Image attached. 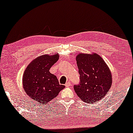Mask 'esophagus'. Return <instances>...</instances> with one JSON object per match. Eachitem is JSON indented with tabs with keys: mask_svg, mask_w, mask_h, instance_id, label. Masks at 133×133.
Wrapping results in <instances>:
<instances>
[{
	"mask_svg": "<svg viewBox=\"0 0 133 133\" xmlns=\"http://www.w3.org/2000/svg\"><path fill=\"white\" fill-rule=\"evenodd\" d=\"M71 85V84L70 82H69V81H68V82L66 83V84H65V86H66V87H69Z\"/></svg>",
	"mask_w": 133,
	"mask_h": 133,
	"instance_id": "1",
	"label": "esophagus"
}]
</instances>
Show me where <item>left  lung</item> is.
Returning a JSON list of instances; mask_svg holds the SVG:
<instances>
[{
  "label": "left lung",
  "mask_w": 133,
  "mask_h": 133,
  "mask_svg": "<svg viewBox=\"0 0 133 133\" xmlns=\"http://www.w3.org/2000/svg\"><path fill=\"white\" fill-rule=\"evenodd\" d=\"M80 82L74 86L83 102L93 104L101 100L111 89L112 74L99 55L78 54L76 57Z\"/></svg>",
  "instance_id": "8db88e82"
}]
</instances>
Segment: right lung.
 <instances>
[{
	"instance_id": "right-lung-1",
	"label": "right lung",
	"mask_w": 133,
	"mask_h": 133,
	"mask_svg": "<svg viewBox=\"0 0 133 133\" xmlns=\"http://www.w3.org/2000/svg\"><path fill=\"white\" fill-rule=\"evenodd\" d=\"M59 55H43L32 60L23 74L22 84L26 95L37 103L44 105L58 95L65 88L56 76L49 72L59 59Z\"/></svg>"
}]
</instances>
